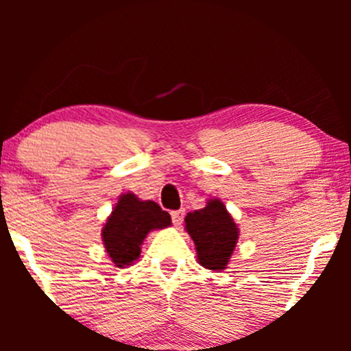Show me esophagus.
<instances>
[{
  "label": "esophagus",
  "instance_id": "obj_1",
  "mask_svg": "<svg viewBox=\"0 0 351 351\" xmlns=\"http://www.w3.org/2000/svg\"><path fill=\"white\" fill-rule=\"evenodd\" d=\"M184 217V209H178V211H171V221L175 226H180L181 221Z\"/></svg>",
  "mask_w": 351,
  "mask_h": 351
}]
</instances>
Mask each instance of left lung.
I'll return each instance as SVG.
<instances>
[{
  "instance_id": "obj_1",
  "label": "left lung",
  "mask_w": 351,
  "mask_h": 351,
  "mask_svg": "<svg viewBox=\"0 0 351 351\" xmlns=\"http://www.w3.org/2000/svg\"><path fill=\"white\" fill-rule=\"evenodd\" d=\"M186 231L195 241L198 261L211 271L226 269L237 243V226L219 199H209L203 209L188 213Z\"/></svg>"
}]
</instances>
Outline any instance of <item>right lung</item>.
<instances>
[{
	"instance_id": "right-lung-1",
	"label": "right lung",
	"mask_w": 351,
	"mask_h": 351,
	"mask_svg": "<svg viewBox=\"0 0 351 351\" xmlns=\"http://www.w3.org/2000/svg\"><path fill=\"white\" fill-rule=\"evenodd\" d=\"M171 224V217L155 201H140L127 193L102 229V239L117 267L130 265L138 259L140 245L152 229H163Z\"/></svg>"
}]
</instances>
